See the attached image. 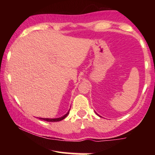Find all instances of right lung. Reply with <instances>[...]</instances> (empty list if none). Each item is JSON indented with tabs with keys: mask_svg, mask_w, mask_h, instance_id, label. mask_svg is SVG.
<instances>
[{
	"mask_svg": "<svg viewBox=\"0 0 155 155\" xmlns=\"http://www.w3.org/2000/svg\"><path fill=\"white\" fill-rule=\"evenodd\" d=\"M68 114H69V111L66 114L64 115L63 117H60V118H57V119H47V118H46V119L39 118V119H41V120H44V121H47V122H59V121H61V120H63V119H65V117L68 116Z\"/></svg>",
	"mask_w": 155,
	"mask_h": 155,
	"instance_id": "obj_1",
	"label": "right lung"
}]
</instances>
